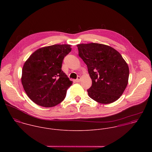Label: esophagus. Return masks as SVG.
I'll list each match as a JSON object with an SVG mask.
<instances>
[{"mask_svg":"<svg viewBox=\"0 0 152 152\" xmlns=\"http://www.w3.org/2000/svg\"><path fill=\"white\" fill-rule=\"evenodd\" d=\"M81 77H80V76H78V78L75 80V82H77V83H79L80 81V80H81Z\"/></svg>","mask_w":152,"mask_h":152,"instance_id":"esophagus-1","label":"esophagus"}]
</instances>
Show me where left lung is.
Wrapping results in <instances>:
<instances>
[{"instance_id": "8db88e82", "label": "left lung", "mask_w": 152, "mask_h": 152, "mask_svg": "<svg viewBox=\"0 0 152 152\" xmlns=\"http://www.w3.org/2000/svg\"><path fill=\"white\" fill-rule=\"evenodd\" d=\"M77 47L92 80V86L87 90L89 96L103 104L118 100L128 85L129 75L128 65L121 54L102 44H80Z\"/></svg>"}]
</instances>
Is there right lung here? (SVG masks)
I'll use <instances>...</instances> for the list:
<instances>
[{
  "label": "right lung",
  "instance_id": "right-lung-1",
  "mask_svg": "<svg viewBox=\"0 0 152 152\" xmlns=\"http://www.w3.org/2000/svg\"><path fill=\"white\" fill-rule=\"evenodd\" d=\"M71 51L68 44H55L34 51L24 63L22 83L29 98L43 107H54L65 98L72 82L61 70L65 56Z\"/></svg>",
  "mask_w": 152,
  "mask_h": 152
}]
</instances>
